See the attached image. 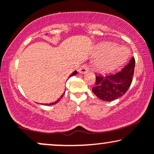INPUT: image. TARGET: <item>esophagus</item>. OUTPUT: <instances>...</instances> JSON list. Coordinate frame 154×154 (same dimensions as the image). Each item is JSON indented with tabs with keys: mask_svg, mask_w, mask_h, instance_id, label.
<instances>
[{
	"mask_svg": "<svg viewBox=\"0 0 154 154\" xmlns=\"http://www.w3.org/2000/svg\"><path fill=\"white\" fill-rule=\"evenodd\" d=\"M88 70H89V69H88V65L87 64H83L82 66L79 69L78 71L80 74H85L86 72H88Z\"/></svg>",
	"mask_w": 154,
	"mask_h": 154,
	"instance_id": "esophagus-1",
	"label": "esophagus"
}]
</instances>
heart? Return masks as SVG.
<instances>
[{"instance_id": "b5f03b06", "label": "heart", "mask_w": 154, "mask_h": 154, "mask_svg": "<svg viewBox=\"0 0 154 154\" xmlns=\"http://www.w3.org/2000/svg\"><path fill=\"white\" fill-rule=\"evenodd\" d=\"M121 48L116 47V44L105 43L100 45L98 52L100 54H105L97 61L96 66L102 72H107L114 67L119 66L124 61L123 53Z\"/></svg>"}]
</instances>
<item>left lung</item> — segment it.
Returning <instances> with one entry per match:
<instances>
[{"mask_svg": "<svg viewBox=\"0 0 154 154\" xmlns=\"http://www.w3.org/2000/svg\"><path fill=\"white\" fill-rule=\"evenodd\" d=\"M134 57L121 71L106 76L95 75V85L92 91L100 99L112 101L125 94L130 88L134 75Z\"/></svg>", "mask_w": 154, "mask_h": 154, "instance_id": "8db88e82", "label": "left lung"}]
</instances>
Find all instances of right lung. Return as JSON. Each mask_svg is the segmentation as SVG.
Returning <instances> with one entry per match:
<instances>
[{
	"label": "right lung",
	"instance_id": "obj_1",
	"mask_svg": "<svg viewBox=\"0 0 154 154\" xmlns=\"http://www.w3.org/2000/svg\"><path fill=\"white\" fill-rule=\"evenodd\" d=\"M77 71H75V72H72V73L71 74V75H69V77H72V76L76 75H77ZM64 93H65V92H63V94H62V95H61V97H60V98H59V99H58L57 100H56V101H55V102H54V103H46V104H45V105H48V106H51V105H54V104H55V103H58V102H59V100L61 99V98H62V97H63V94H64Z\"/></svg>",
	"mask_w": 154,
	"mask_h": 154
}]
</instances>
